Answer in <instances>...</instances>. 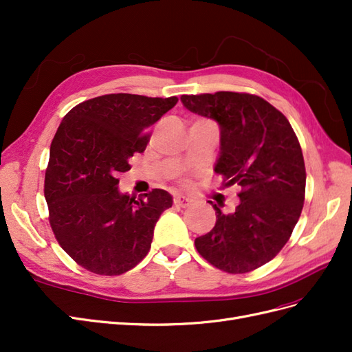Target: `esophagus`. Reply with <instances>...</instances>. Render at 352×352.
I'll list each match as a JSON object with an SVG mask.
<instances>
[{"label": "esophagus", "mask_w": 352, "mask_h": 352, "mask_svg": "<svg viewBox=\"0 0 352 352\" xmlns=\"http://www.w3.org/2000/svg\"><path fill=\"white\" fill-rule=\"evenodd\" d=\"M175 204L179 206V207H182V208H186V207L190 206V199L184 197V195H176L175 197Z\"/></svg>", "instance_id": "obj_1"}]
</instances>
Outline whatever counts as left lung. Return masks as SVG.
<instances>
[{"mask_svg": "<svg viewBox=\"0 0 352 352\" xmlns=\"http://www.w3.org/2000/svg\"><path fill=\"white\" fill-rule=\"evenodd\" d=\"M192 113L220 124V157L214 172L236 185L239 204L195 239L197 251L216 269L248 273L280 252L301 216L305 164L300 141L286 117L258 95L219 91L182 95Z\"/></svg>", "mask_w": 352, "mask_h": 352, "instance_id": "1", "label": "left lung"}]
</instances>
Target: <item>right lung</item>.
I'll return each mask as SVG.
<instances>
[{
    "mask_svg": "<svg viewBox=\"0 0 352 352\" xmlns=\"http://www.w3.org/2000/svg\"><path fill=\"white\" fill-rule=\"evenodd\" d=\"M176 102L107 94L78 104L60 123L45 170L48 220L60 247L91 273L123 274L150 251L172 195L153 189L136 201L117 185L129 160L145 151L151 124Z\"/></svg>",
    "mask_w": 352,
    "mask_h": 352,
    "instance_id": "1",
    "label": "right lung"
}]
</instances>
